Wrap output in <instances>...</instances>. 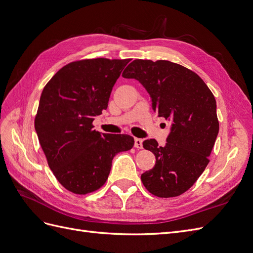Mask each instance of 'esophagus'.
<instances>
[{
  "label": "esophagus",
  "mask_w": 253,
  "mask_h": 253,
  "mask_svg": "<svg viewBox=\"0 0 253 253\" xmlns=\"http://www.w3.org/2000/svg\"><path fill=\"white\" fill-rule=\"evenodd\" d=\"M134 147H135L136 149H142V139H140V138H135Z\"/></svg>",
  "instance_id": "esophagus-1"
}]
</instances>
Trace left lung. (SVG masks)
<instances>
[{"label": "left lung", "mask_w": 253, "mask_h": 253, "mask_svg": "<svg viewBox=\"0 0 253 253\" xmlns=\"http://www.w3.org/2000/svg\"><path fill=\"white\" fill-rule=\"evenodd\" d=\"M122 77L138 80L158 117L172 121L164 147L155 139L142 143L156 157L154 168L141 174L143 186L158 197L181 195L209 164L219 129L215 98L197 74L167 60H134Z\"/></svg>", "instance_id": "left-lung-1"}]
</instances>
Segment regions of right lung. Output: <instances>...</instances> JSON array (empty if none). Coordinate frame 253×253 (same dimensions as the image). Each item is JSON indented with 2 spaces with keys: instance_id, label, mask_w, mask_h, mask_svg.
<instances>
[{
  "instance_id": "obj_1",
  "label": "right lung",
  "mask_w": 253,
  "mask_h": 253,
  "mask_svg": "<svg viewBox=\"0 0 253 253\" xmlns=\"http://www.w3.org/2000/svg\"><path fill=\"white\" fill-rule=\"evenodd\" d=\"M129 61H74L43 88L35 128L50 170L72 193L85 195L100 189L114 156L133 148L132 136L93 128L94 118L108 108L114 84Z\"/></svg>"
}]
</instances>
